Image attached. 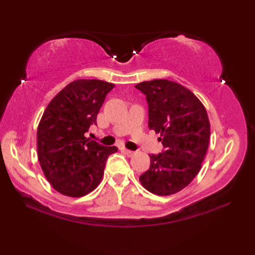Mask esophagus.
<instances>
[{
    "instance_id": "esophagus-1",
    "label": "esophagus",
    "mask_w": 255,
    "mask_h": 255,
    "mask_svg": "<svg viewBox=\"0 0 255 255\" xmlns=\"http://www.w3.org/2000/svg\"><path fill=\"white\" fill-rule=\"evenodd\" d=\"M123 152H124L125 154H127L128 156H132V155L134 154L133 151H130V150H128V149H123Z\"/></svg>"
}]
</instances>
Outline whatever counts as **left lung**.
<instances>
[{"label":"left lung","mask_w":255,"mask_h":255,"mask_svg":"<svg viewBox=\"0 0 255 255\" xmlns=\"http://www.w3.org/2000/svg\"><path fill=\"white\" fill-rule=\"evenodd\" d=\"M147 97L149 128L160 133L163 152L150 155V169L139 177L154 195L169 196L185 188L202 167L210 140L203 103L185 86L169 80L134 85Z\"/></svg>","instance_id":"1"}]
</instances>
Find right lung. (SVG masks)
<instances>
[{
    "mask_svg": "<svg viewBox=\"0 0 255 255\" xmlns=\"http://www.w3.org/2000/svg\"><path fill=\"white\" fill-rule=\"evenodd\" d=\"M114 84L75 80L53 97L37 128V155L41 170L57 192L82 197L99 186L106 160L116 147L85 137Z\"/></svg>",
    "mask_w": 255,
    "mask_h": 255,
    "instance_id": "right-lung-1",
    "label": "right lung"
}]
</instances>
